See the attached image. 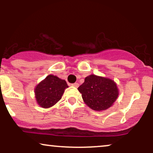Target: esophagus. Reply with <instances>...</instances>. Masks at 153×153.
<instances>
[{
  "mask_svg": "<svg viewBox=\"0 0 153 153\" xmlns=\"http://www.w3.org/2000/svg\"><path fill=\"white\" fill-rule=\"evenodd\" d=\"M72 85H73V87H75V88H78L79 86V84L78 82H75V83H73L72 84Z\"/></svg>",
  "mask_w": 153,
  "mask_h": 153,
  "instance_id": "1",
  "label": "esophagus"
}]
</instances>
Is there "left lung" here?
Here are the masks:
<instances>
[{
	"mask_svg": "<svg viewBox=\"0 0 153 153\" xmlns=\"http://www.w3.org/2000/svg\"><path fill=\"white\" fill-rule=\"evenodd\" d=\"M78 90L85 104L97 111L110 108L119 94L117 83L113 80L94 74L87 76Z\"/></svg>",
	"mask_w": 153,
	"mask_h": 153,
	"instance_id": "1",
	"label": "left lung"
}]
</instances>
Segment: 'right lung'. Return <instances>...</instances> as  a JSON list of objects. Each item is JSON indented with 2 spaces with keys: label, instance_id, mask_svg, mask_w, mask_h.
I'll return each instance as SVG.
<instances>
[{
  "label": "right lung",
  "instance_id": "add662e5",
  "mask_svg": "<svg viewBox=\"0 0 153 153\" xmlns=\"http://www.w3.org/2000/svg\"><path fill=\"white\" fill-rule=\"evenodd\" d=\"M66 81L54 75H49L36 85L34 88L36 102L42 108H50L62 98L65 88Z\"/></svg>",
  "mask_w": 153,
  "mask_h": 153
}]
</instances>
